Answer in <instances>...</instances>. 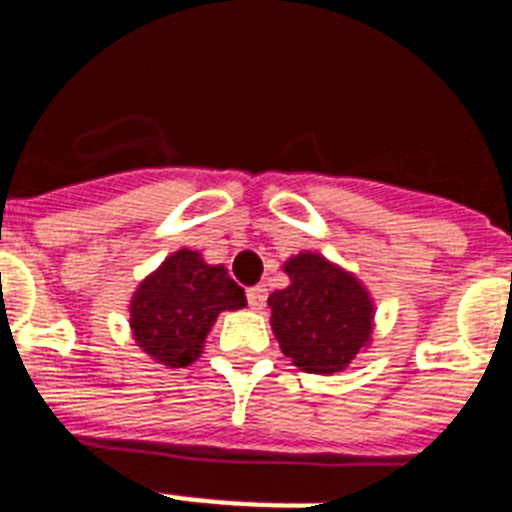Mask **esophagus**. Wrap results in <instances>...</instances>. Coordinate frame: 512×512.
I'll return each instance as SVG.
<instances>
[{
    "mask_svg": "<svg viewBox=\"0 0 512 512\" xmlns=\"http://www.w3.org/2000/svg\"><path fill=\"white\" fill-rule=\"evenodd\" d=\"M247 299H249V307L260 313V310L265 307V299H268V289H265V286H252V289L247 292Z\"/></svg>",
    "mask_w": 512,
    "mask_h": 512,
    "instance_id": "obj_1",
    "label": "esophagus"
}]
</instances>
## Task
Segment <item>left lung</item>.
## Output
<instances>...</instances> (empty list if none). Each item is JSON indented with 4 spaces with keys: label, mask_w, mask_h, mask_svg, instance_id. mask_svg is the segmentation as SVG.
Here are the masks:
<instances>
[{
    "label": "left lung",
    "mask_w": 512,
    "mask_h": 512,
    "mask_svg": "<svg viewBox=\"0 0 512 512\" xmlns=\"http://www.w3.org/2000/svg\"><path fill=\"white\" fill-rule=\"evenodd\" d=\"M289 286L268 297L278 347L305 373L344 371L371 347L376 305L363 281L318 252L284 263Z\"/></svg>",
    "instance_id": "obj_1"
}]
</instances>
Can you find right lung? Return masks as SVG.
<instances>
[{
    "label": "right lung",
    "mask_w": 512,
    "mask_h": 512,
    "mask_svg": "<svg viewBox=\"0 0 512 512\" xmlns=\"http://www.w3.org/2000/svg\"><path fill=\"white\" fill-rule=\"evenodd\" d=\"M244 305V289L223 265L205 263L202 252L184 247L136 286L128 323L141 352L168 368H186L202 355L218 315Z\"/></svg>",
    "instance_id": "1"
}]
</instances>
